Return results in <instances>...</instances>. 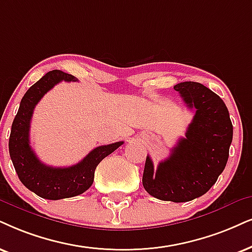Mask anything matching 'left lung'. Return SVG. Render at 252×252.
Masks as SVG:
<instances>
[{
    "label": "left lung",
    "mask_w": 252,
    "mask_h": 252,
    "mask_svg": "<svg viewBox=\"0 0 252 252\" xmlns=\"http://www.w3.org/2000/svg\"><path fill=\"white\" fill-rule=\"evenodd\" d=\"M189 109L195 110L186 137L155 171L146 157L143 186L163 201L186 202L203 195L224 170L232 141V124L221 97L199 82L174 86Z\"/></svg>",
    "instance_id": "1"
}]
</instances>
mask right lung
Listing matches in <instances>:
<instances>
[{"instance_id":"obj_1","label":"right lung","mask_w":252,"mask_h":252,"mask_svg":"<svg viewBox=\"0 0 252 252\" xmlns=\"http://www.w3.org/2000/svg\"><path fill=\"white\" fill-rule=\"evenodd\" d=\"M63 80L78 81L75 76L55 69L28 89L22 97L9 138V154L22 184L47 200L66 199L86 192L93 184L95 168L100 161L123 144V142H116L97 146L80 163L68 167H52L41 163L30 146L31 117L40 98Z\"/></svg>"}]
</instances>
